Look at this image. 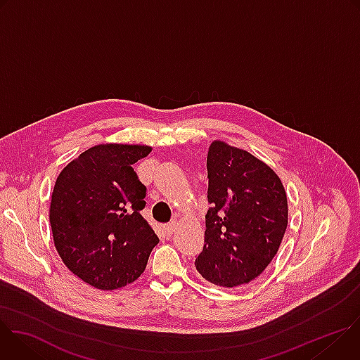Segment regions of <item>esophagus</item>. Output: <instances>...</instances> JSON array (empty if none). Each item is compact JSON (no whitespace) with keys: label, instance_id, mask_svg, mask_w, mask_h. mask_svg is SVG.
<instances>
[{"label":"esophagus","instance_id":"obj_1","mask_svg":"<svg viewBox=\"0 0 360 360\" xmlns=\"http://www.w3.org/2000/svg\"><path fill=\"white\" fill-rule=\"evenodd\" d=\"M175 228H176V222H175V221H172V222L167 224V225H165V233H167L168 236H171V235L174 233Z\"/></svg>","mask_w":360,"mask_h":360}]
</instances>
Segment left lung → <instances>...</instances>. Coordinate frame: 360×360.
<instances>
[{
  "label": "left lung",
  "instance_id": "1",
  "mask_svg": "<svg viewBox=\"0 0 360 360\" xmlns=\"http://www.w3.org/2000/svg\"><path fill=\"white\" fill-rule=\"evenodd\" d=\"M205 245L195 266L224 288L243 286L274 259L288 226V199L279 176L249 152L215 141L207 158Z\"/></svg>",
  "mask_w": 360,
  "mask_h": 360
}]
</instances>
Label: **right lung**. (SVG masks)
Instances as JSON below:
<instances>
[{
  "label": "right lung",
  "instance_id": "obj_1",
  "mask_svg": "<svg viewBox=\"0 0 360 360\" xmlns=\"http://www.w3.org/2000/svg\"><path fill=\"white\" fill-rule=\"evenodd\" d=\"M149 152L145 145H96L57 178L49 208L56 248L65 266L96 289L134 282L160 242L141 214L146 186L132 168Z\"/></svg>",
  "mask_w": 360,
  "mask_h": 360
}]
</instances>
